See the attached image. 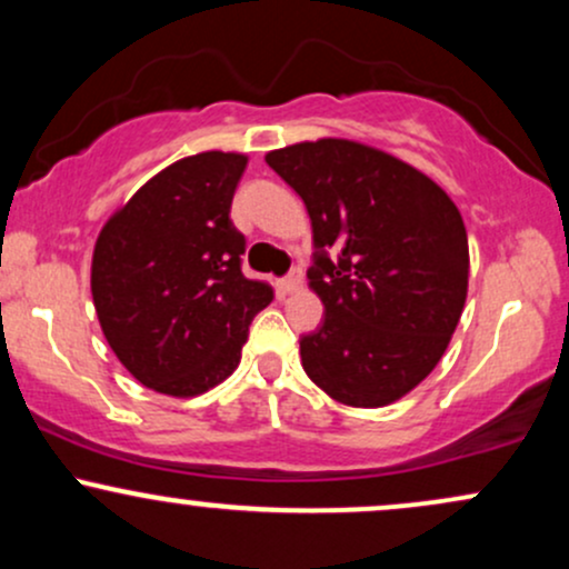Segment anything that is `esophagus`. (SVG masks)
Segmentation results:
<instances>
[{"mask_svg":"<svg viewBox=\"0 0 569 569\" xmlns=\"http://www.w3.org/2000/svg\"><path fill=\"white\" fill-rule=\"evenodd\" d=\"M299 283H302V276H299V272H289L286 278H280V291H286V293L297 291Z\"/></svg>","mask_w":569,"mask_h":569,"instance_id":"obj_1","label":"esophagus"}]
</instances>
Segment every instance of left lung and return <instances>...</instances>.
<instances>
[{
	"label": "left lung",
	"instance_id": "1",
	"mask_svg": "<svg viewBox=\"0 0 569 569\" xmlns=\"http://www.w3.org/2000/svg\"><path fill=\"white\" fill-rule=\"evenodd\" d=\"M267 166L312 221V291L323 323L299 339L302 367L348 407H385L433 371L468 293V234L449 194L380 149L293 143Z\"/></svg>",
	"mask_w": 569,
	"mask_h": 569
}]
</instances>
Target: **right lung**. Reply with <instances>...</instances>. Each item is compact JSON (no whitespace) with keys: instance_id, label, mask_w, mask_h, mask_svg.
I'll use <instances>...</instances> for the list:
<instances>
[{"instance_id":"1","label":"right lung","mask_w":569,"mask_h":569,"mask_svg":"<svg viewBox=\"0 0 569 569\" xmlns=\"http://www.w3.org/2000/svg\"><path fill=\"white\" fill-rule=\"evenodd\" d=\"M234 152H200L149 179L96 240L90 291L109 348L147 388L187 398L232 375L272 289L240 270L230 219L246 171Z\"/></svg>"}]
</instances>
